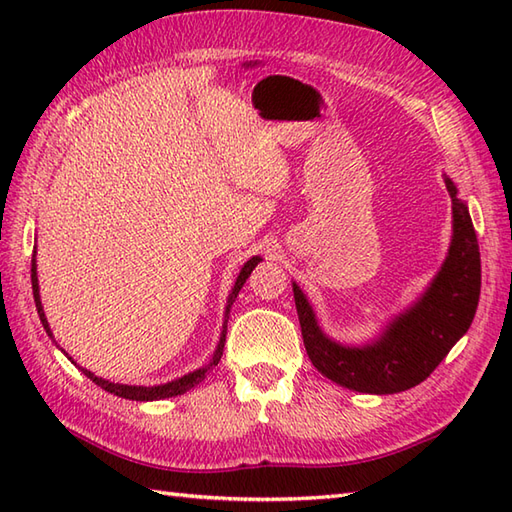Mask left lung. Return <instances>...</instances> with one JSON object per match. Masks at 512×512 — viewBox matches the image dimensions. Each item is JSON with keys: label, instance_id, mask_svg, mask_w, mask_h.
<instances>
[{"label": "left lung", "instance_id": "8db88e82", "mask_svg": "<svg viewBox=\"0 0 512 512\" xmlns=\"http://www.w3.org/2000/svg\"><path fill=\"white\" fill-rule=\"evenodd\" d=\"M447 191L453 204V242L447 262L424 297L400 314L376 343L343 347L330 341L314 321L303 292L292 284L306 352L312 365L336 385L363 394H398L416 387L471 328L482 286L480 246L469 209L455 198L458 191L449 178Z\"/></svg>", "mask_w": 512, "mask_h": 512}]
</instances>
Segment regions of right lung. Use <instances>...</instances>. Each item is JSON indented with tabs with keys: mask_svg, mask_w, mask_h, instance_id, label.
I'll return each mask as SVG.
<instances>
[{
	"mask_svg": "<svg viewBox=\"0 0 512 512\" xmlns=\"http://www.w3.org/2000/svg\"><path fill=\"white\" fill-rule=\"evenodd\" d=\"M259 264V257H253L250 262L244 264L242 273H239L235 286H233V292L231 297H228V308L233 306V301L237 299L239 290H242V286L246 284L248 275L253 273V268ZM30 277H32V295H35V303H37V312H39V319L43 323V328H46V332L50 334V328H48V321H46V314H43V308H41V301H39V284H37V266H35V259H32V268H30ZM226 308V310H228ZM52 336V334H50ZM224 341H226V330H222V336H220V343H217V350L213 354V361L209 365H204L202 369H195V372L182 376L178 380H173V383H167V385H158V387H132V385H116V383H107V380L94 376L92 372H88V369H83V374L88 376L92 383H96L99 387H103L105 391H110V394L114 396H121V398H127V400H160V398H171V396H178V394H184V391L193 389L195 385H200L204 376L211 372V369L220 363L222 358V352H224Z\"/></svg>",
	"mask_w": 512,
	"mask_h": 512,
	"instance_id": "right-lung-1",
	"label": "right lung"
}]
</instances>
